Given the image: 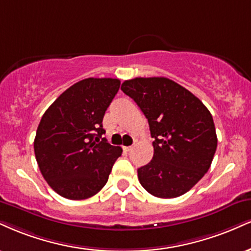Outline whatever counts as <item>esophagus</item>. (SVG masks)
<instances>
[{
  "label": "esophagus",
  "instance_id": "obj_1",
  "mask_svg": "<svg viewBox=\"0 0 251 251\" xmlns=\"http://www.w3.org/2000/svg\"><path fill=\"white\" fill-rule=\"evenodd\" d=\"M132 149H133V146H126V147H124V151L129 152V151H132Z\"/></svg>",
  "mask_w": 251,
  "mask_h": 251
}]
</instances>
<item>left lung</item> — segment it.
<instances>
[{"instance_id":"left-lung-1","label":"left lung","mask_w":251,"mask_h":251,"mask_svg":"<svg viewBox=\"0 0 251 251\" xmlns=\"http://www.w3.org/2000/svg\"><path fill=\"white\" fill-rule=\"evenodd\" d=\"M149 120L153 159L138 168L150 194L172 199L185 194L212 165L217 137L212 114L198 97L165 77L134 78L122 84Z\"/></svg>"}]
</instances>
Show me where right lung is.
Here are the masks:
<instances>
[{
    "label": "right lung",
    "mask_w": 251,
    "mask_h": 251,
    "mask_svg": "<svg viewBox=\"0 0 251 251\" xmlns=\"http://www.w3.org/2000/svg\"><path fill=\"white\" fill-rule=\"evenodd\" d=\"M120 80L86 78L65 90L45 111L34 150L42 175L51 188L69 200H84L106 185L122 155L101 135L105 111Z\"/></svg>",
    "instance_id": "obj_1"
}]
</instances>
